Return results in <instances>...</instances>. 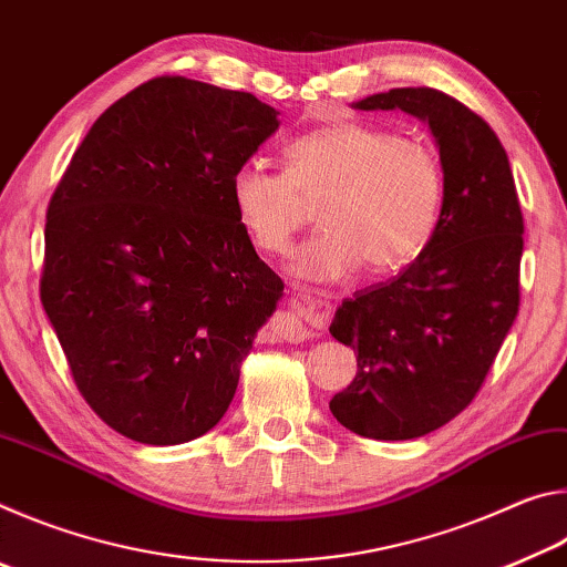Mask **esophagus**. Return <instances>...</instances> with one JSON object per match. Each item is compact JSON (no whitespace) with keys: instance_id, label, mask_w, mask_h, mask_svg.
<instances>
[{"instance_id":"34e87169","label":"esophagus","mask_w":567,"mask_h":567,"mask_svg":"<svg viewBox=\"0 0 567 567\" xmlns=\"http://www.w3.org/2000/svg\"><path fill=\"white\" fill-rule=\"evenodd\" d=\"M332 305L324 295H302L292 300L285 312L275 315L272 332L285 342H305L315 338V330L330 320Z\"/></svg>"}]
</instances>
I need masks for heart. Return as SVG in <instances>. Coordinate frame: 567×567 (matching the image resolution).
Instances as JSON below:
<instances>
[{
  "instance_id": "heart-1",
  "label": "heart",
  "mask_w": 567,
  "mask_h": 567,
  "mask_svg": "<svg viewBox=\"0 0 567 567\" xmlns=\"http://www.w3.org/2000/svg\"><path fill=\"white\" fill-rule=\"evenodd\" d=\"M285 172L237 167L229 199L252 245L280 255L302 223V197L320 199L322 229L297 249L300 280L338 282L368 262L375 275L410 265L443 217L445 172L433 147L362 122H334L295 137Z\"/></svg>"
}]
</instances>
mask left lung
Listing matches in <instances>:
<instances>
[{"label": "left lung", "mask_w": 567, "mask_h": 567, "mask_svg": "<svg viewBox=\"0 0 567 567\" xmlns=\"http://www.w3.org/2000/svg\"><path fill=\"white\" fill-rule=\"evenodd\" d=\"M427 124L445 172L443 217L430 245L390 282L344 300L330 334L358 354L332 415L372 440H412L460 415L495 362L520 305L523 213L491 124L430 87L352 102Z\"/></svg>", "instance_id": "obj_1"}]
</instances>
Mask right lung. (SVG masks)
I'll return each instance as SVG.
<instances>
[{"label": "right lung", "mask_w": 567, "mask_h": 567, "mask_svg": "<svg viewBox=\"0 0 567 567\" xmlns=\"http://www.w3.org/2000/svg\"><path fill=\"white\" fill-rule=\"evenodd\" d=\"M277 114L255 94L157 76L92 124L54 189L44 312L82 398L134 443L213 430L277 310L285 285L229 199Z\"/></svg>", "instance_id": "1"}]
</instances>
